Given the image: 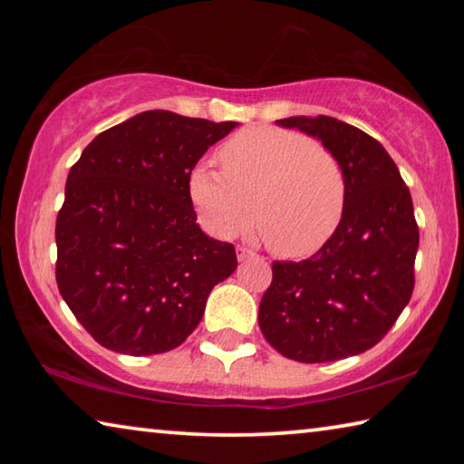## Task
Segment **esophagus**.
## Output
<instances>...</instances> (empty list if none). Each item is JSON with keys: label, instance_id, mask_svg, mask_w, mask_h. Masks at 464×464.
I'll return each instance as SVG.
<instances>
[{"label": "esophagus", "instance_id": "1", "mask_svg": "<svg viewBox=\"0 0 464 464\" xmlns=\"http://www.w3.org/2000/svg\"><path fill=\"white\" fill-rule=\"evenodd\" d=\"M254 256H256V251H251V249L246 247V246H237V257H239L241 262L247 260V257H254Z\"/></svg>", "mask_w": 464, "mask_h": 464}]
</instances>
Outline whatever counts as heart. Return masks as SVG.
<instances>
[{
  "mask_svg": "<svg viewBox=\"0 0 464 464\" xmlns=\"http://www.w3.org/2000/svg\"><path fill=\"white\" fill-rule=\"evenodd\" d=\"M225 171L207 163L188 176V194L202 225L231 239L254 213L268 247L280 257L319 251L340 227L348 184L337 157L303 132L270 127L239 130L218 149Z\"/></svg>",
  "mask_w": 464,
  "mask_h": 464,
  "instance_id": "heart-1",
  "label": "heart"
}]
</instances>
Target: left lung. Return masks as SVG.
<instances>
[{
    "label": "left lung",
    "mask_w": 464,
    "mask_h": 464,
    "mask_svg": "<svg viewBox=\"0 0 464 464\" xmlns=\"http://www.w3.org/2000/svg\"><path fill=\"white\" fill-rule=\"evenodd\" d=\"M342 163L348 200L334 237L303 262H274L260 329L282 356L332 362L379 343L410 303L420 246L410 188L379 140L332 116L276 121Z\"/></svg>",
    "instance_id": "left-lung-1"
}]
</instances>
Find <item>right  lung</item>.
<instances>
[{
	"instance_id": "add662e5",
	"label": "right lung",
	"mask_w": 464,
	"mask_h": 464,
	"mask_svg": "<svg viewBox=\"0 0 464 464\" xmlns=\"http://www.w3.org/2000/svg\"><path fill=\"white\" fill-rule=\"evenodd\" d=\"M237 122L147 110L108 129L69 169L57 215V286L100 345L129 356L178 348L237 268L204 235L188 176Z\"/></svg>"
}]
</instances>
